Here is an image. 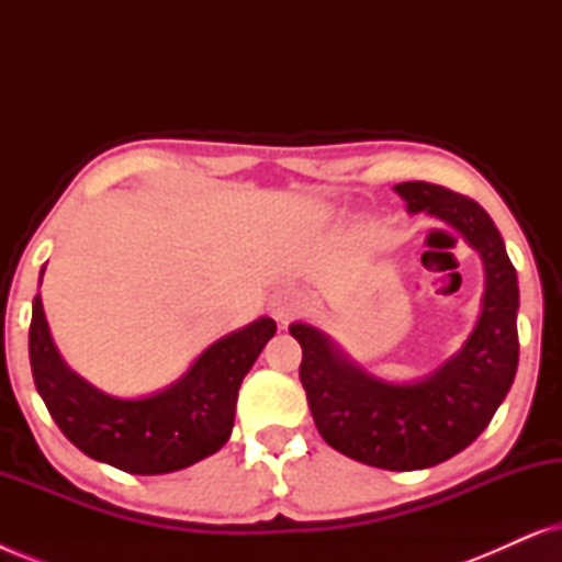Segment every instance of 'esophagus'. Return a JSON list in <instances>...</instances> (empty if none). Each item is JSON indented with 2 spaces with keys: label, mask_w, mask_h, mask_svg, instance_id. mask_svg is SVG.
<instances>
[{
  "label": "esophagus",
  "mask_w": 562,
  "mask_h": 562,
  "mask_svg": "<svg viewBox=\"0 0 562 562\" xmlns=\"http://www.w3.org/2000/svg\"><path fill=\"white\" fill-rule=\"evenodd\" d=\"M304 306H306V299H304L302 294H299V291H294V289H281V291H276L273 299H271V312H273V317L281 319V322L296 317V314L302 312Z\"/></svg>",
  "instance_id": "1"
}]
</instances>
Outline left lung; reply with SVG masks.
Wrapping results in <instances>:
<instances>
[{"instance_id":"1","label":"left lung","mask_w":562,"mask_h":562,"mask_svg":"<svg viewBox=\"0 0 562 562\" xmlns=\"http://www.w3.org/2000/svg\"><path fill=\"white\" fill-rule=\"evenodd\" d=\"M394 189L412 214L448 222L481 252L486 291L463 348L427 379L389 383L312 325L294 322L289 333L302 345L299 379L329 448L383 471H419L465 450L509 394L519 363V286L502 235L479 202L427 181Z\"/></svg>"}]
</instances>
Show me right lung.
Instances as JSON below:
<instances>
[{
  "label": "right lung",
  "instance_id": "add662e5",
  "mask_svg": "<svg viewBox=\"0 0 562 562\" xmlns=\"http://www.w3.org/2000/svg\"><path fill=\"white\" fill-rule=\"evenodd\" d=\"M273 335L276 322L260 317L210 345L168 389L143 398H117L64 363L37 294L30 366L53 422L83 456L135 475H158L194 465L227 442L237 389Z\"/></svg>",
  "mask_w": 562,
  "mask_h": 562
}]
</instances>
